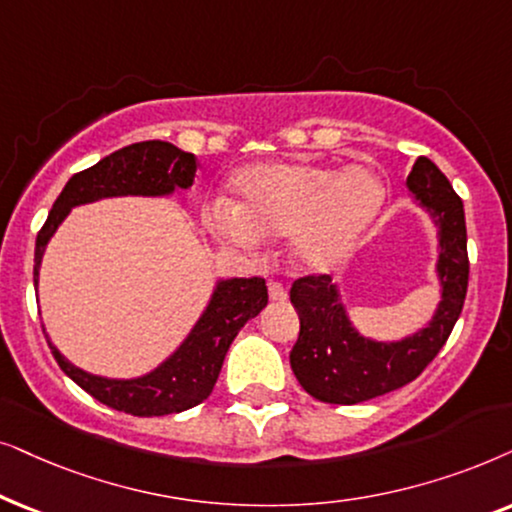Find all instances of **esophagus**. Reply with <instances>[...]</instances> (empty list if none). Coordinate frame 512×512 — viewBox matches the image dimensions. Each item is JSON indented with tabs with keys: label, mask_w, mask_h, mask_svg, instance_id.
Returning a JSON list of instances; mask_svg holds the SVG:
<instances>
[{
	"label": "esophagus",
	"mask_w": 512,
	"mask_h": 512,
	"mask_svg": "<svg viewBox=\"0 0 512 512\" xmlns=\"http://www.w3.org/2000/svg\"><path fill=\"white\" fill-rule=\"evenodd\" d=\"M269 299L271 302H285V299H288V288H285L283 283L271 281L269 283Z\"/></svg>",
	"instance_id": "obj_1"
}]
</instances>
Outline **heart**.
Wrapping results in <instances>:
<instances>
[{"label":"heart","instance_id":"1","mask_svg":"<svg viewBox=\"0 0 512 512\" xmlns=\"http://www.w3.org/2000/svg\"><path fill=\"white\" fill-rule=\"evenodd\" d=\"M231 187L236 203L215 199L206 210L210 231L241 248L292 236V257L309 271L349 260L386 201L384 180L370 166L252 163Z\"/></svg>","mask_w":512,"mask_h":512}]
</instances>
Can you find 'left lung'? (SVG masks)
I'll return each mask as SVG.
<instances>
[{
    "label": "left lung",
    "mask_w": 512,
    "mask_h": 512,
    "mask_svg": "<svg viewBox=\"0 0 512 512\" xmlns=\"http://www.w3.org/2000/svg\"><path fill=\"white\" fill-rule=\"evenodd\" d=\"M412 201L438 229L440 302L431 320L400 339L367 337L353 325L342 290L330 276L292 283L290 302L299 313V337L290 351L292 372L320 403L356 405L417 379L445 346L468 290L466 215L463 203L431 159L419 156L407 177Z\"/></svg>",
    "instance_id": "8db88e82"
}]
</instances>
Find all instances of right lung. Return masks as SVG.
Masks as SVG:
<instances>
[{"label": "right lung", "mask_w": 512, "mask_h": 512, "mask_svg": "<svg viewBox=\"0 0 512 512\" xmlns=\"http://www.w3.org/2000/svg\"><path fill=\"white\" fill-rule=\"evenodd\" d=\"M196 159L180 147L163 140L135 142L100 159L95 166L72 175L53 203L34 245V288H39V269L49 241L72 208L119 196H161L194 185ZM269 302L264 278H217L206 309L180 346L161 360L154 370L140 377L114 379L86 372L70 363L58 346L49 342L60 370L91 393L102 405L133 414V417H163L196 407L213 393L224 356L241 327L255 318ZM46 330V327H44Z\"/></svg>", "instance_id": "add662e5"}]
</instances>
